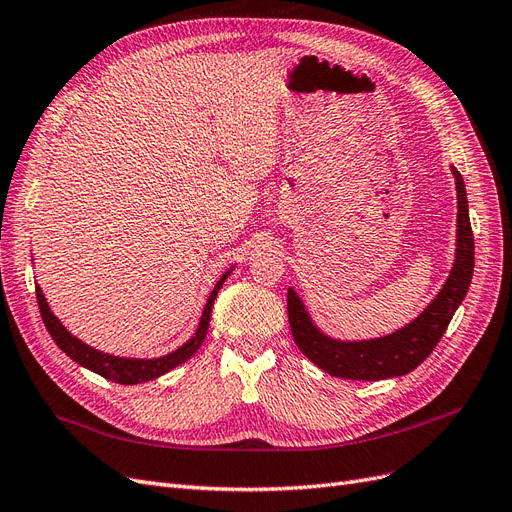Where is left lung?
<instances>
[{
    "instance_id": "left-lung-1",
    "label": "left lung",
    "mask_w": 512,
    "mask_h": 512,
    "mask_svg": "<svg viewBox=\"0 0 512 512\" xmlns=\"http://www.w3.org/2000/svg\"><path fill=\"white\" fill-rule=\"evenodd\" d=\"M457 189V249L453 270L436 298L419 317L395 332L370 340H338L312 323L304 302L293 289L287 293L289 325L295 344L312 364L338 378L351 381H385L404 376L421 366L436 349L442 334L464 302L474 272V236L468 214L464 178L451 166Z\"/></svg>"
}]
</instances>
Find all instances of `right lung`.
Wrapping results in <instances>:
<instances>
[{
    "label": "right lung",
    "instance_id": "right-lung-1",
    "mask_svg": "<svg viewBox=\"0 0 512 512\" xmlns=\"http://www.w3.org/2000/svg\"><path fill=\"white\" fill-rule=\"evenodd\" d=\"M234 266L229 268L221 278L219 283L214 285V289L208 295V302L202 310V319L197 323L195 334L183 344L178 346L176 351L168 353V355H161V357H153V359H140V357H119V355H110L104 351H97L93 346L85 344L82 340H78L74 334H70L65 325L53 315L51 306H48L46 298L42 289L36 285V298H38V306H40V315L42 321L48 329V334L57 342L59 349L68 355L70 359H74L76 364H80L82 368H87L95 374H100L112 383H121V385H138V383H146V381H153V378H159L161 374H166L170 370H174L176 366L185 364V361L197 353L200 349L206 332H208V325H210V312H212V304L217 300V293L223 287V283L227 280V276L232 274Z\"/></svg>",
    "mask_w": 512,
    "mask_h": 512
}]
</instances>
